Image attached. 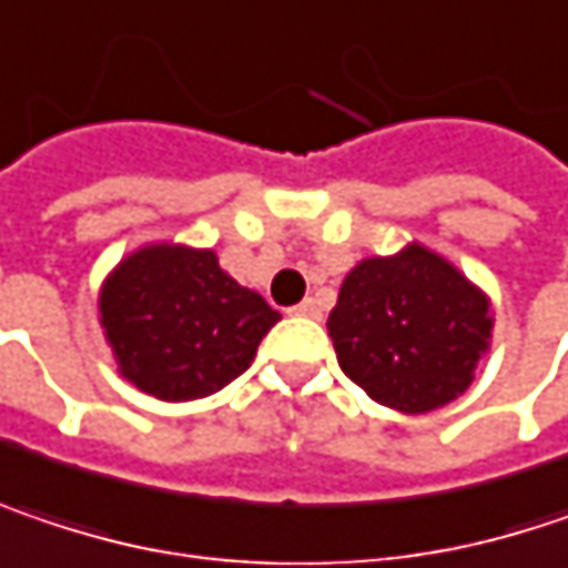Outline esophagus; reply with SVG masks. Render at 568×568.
<instances>
[{
    "label": "esophagus",
    "mask_w": 568,
    "mask_h": 568,
    "mask_svg": "<svg viewBox=\"0 0 568 568\" xmlns=\"http://www.w3.org/2000/svg\"><path fill=\"white\" fill-rule=\"evenodd\" d=\"M288 315H298V318H318V315H322V308H318V302H315V298H305V302H298L295 308H288Z\"/></svg>",
    "instance_id": "1"
}]
</instances>
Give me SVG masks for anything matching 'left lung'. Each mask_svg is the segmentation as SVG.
<instances>
[{
	"label": "left lung",
	"instance_id": "8db88e82",
	"mask_svg": "<svg viewBox=\"0 0 568 568\" xmlns=\"http://www.w3.org/2000/svg\"><path fill=\"white\" fill-rule=\"evenodd\" d=\"M490 328L488 295L419 243L361 260L328 315L341 371L381 406L409 416L471 387Z\"/></svg>",
	"mask_w": 568,
	"mask_h": 568
}]
</instances>
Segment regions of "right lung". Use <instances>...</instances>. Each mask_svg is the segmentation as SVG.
Instances as JSON below:
<instances>
[{"label":"right lung","instance_id":"add662e5","mask_svg":"<svg viewBox=\"0 0 568 568\" xmlns=\"http://www.w3.org/2000/svg\"><path fill=\"white\" fill-rule=\"evenodd\" d=\"M280 312L231 280L214 250L149 243L100 288V325L132 387L187 403L236 381Z\"/></svg>","mask_w":568,"mask_h":568}]
</instances>
